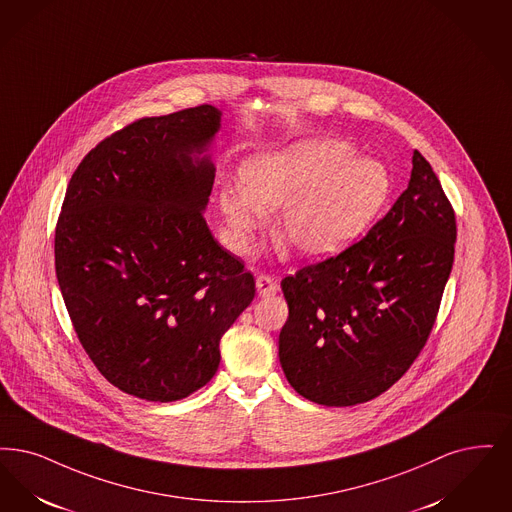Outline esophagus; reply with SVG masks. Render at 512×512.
<instances>
[{"mask_svg":"<svg viewBox=\"0 0 512 512\" xmlns=\"http://www.w3.org/2000/svg\"><path fill=\"white\" fill-rule=\"evenodd\" d=\"M257 291H259V295L268 297V295H274L278 291V284L270 274H259L257 276Z\"/></svg>","mask_w":512,"mask_h":512,"instance_id":"obj_1","label":"esophagus"}]
</instances>
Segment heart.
I'll use <instances>...</instances> for the list:
<instances>
[{
	"mask_svg": "<svg viewBox=\"0 0 512 512\" xmlns=\"http://www.w3.org/2000/svg\"><path fill=\"white\" fill-rule=\"evenodd\" d=\"M352 144L314 139L251 158L242 186H223L219 204L232 244L246 251L265 211L284 207L276 226L282 246L305 257L331 255L368 230L390 194L389 171L354 160Z\"/></svg>",
	"mask_w": 512,
	"mask_h": 512,
	"instance_id": "heart-1",
	"label": "heart"
}]
</instances>
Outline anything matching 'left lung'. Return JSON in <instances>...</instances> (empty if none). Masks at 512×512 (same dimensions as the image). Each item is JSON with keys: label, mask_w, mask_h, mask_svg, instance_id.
<instances>
[{"label": "left lung", "mask_w": 512, "mask_h": 512, "mask_svg": "<svg viewBox=\"0 0 512 512\" xmlns=\"http://www.w3.org/2000/svg\"><path fill=\"white\" fill-rule=\"evenodd\" d=\"M455 211L421 152L408 188L368 234L282 280L280 364L303 398L354 406L389 390L438 316L455 253Z\"/></svg>", "instance_id": "obj_1"}]
</instances>
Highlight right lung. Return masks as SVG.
Segmentation results:
<instances>
[{
    "instance_id": "add662e5",
    "label": "right lung",
    "mask_w": 512,
    "mask_h": 512,
    "mask_svg": "<svg viewBox=\"0 0 512 512\" xmlns=\"http://www.w3.org/2000/svg\"><path fill=\"white\" fill-rule=\"evenodd\" d=\"M211 104L141 118L74 171L55 228L62 299L87 356L114 387L148 402L202 389L255 278L204 219L219 129Z\"/></svg>"
}]
</instances>
